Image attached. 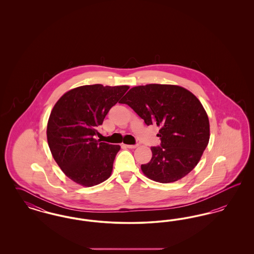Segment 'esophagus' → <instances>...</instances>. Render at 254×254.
Returning a JSON list of instances; mask_svg holds the SVG:
<instances>
[{
    "label": "esophagus",
    "instance_id": "esophagus-1",
    "mask_svg": "<svg viewBox=\"0 0 254 254\" xmlns=\"http://www.w3.org/2000/svg\"><path fill=\"white\" fill-rule=\"evenodd\" d=\"M138 145H139L138 144H136V145H124V146H126L127 148H136Z\"/></svg>",
    "mask_w": 254,
    "mask_h": 254
}]
</instances>
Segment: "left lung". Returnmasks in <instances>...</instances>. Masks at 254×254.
<instances>
[{"label":"left lung","instance_id":"obj_1","mask_svg":"<svg viewBox=\"0 0 254 254\" xmlns=\"http://www.w3.org/2000/svg\"><path fill=\"white\" fill-rule=\"evenodd\" d=\"M145 121L157 125L161 144L142 165L145 176L159 183L177 181L198 164L209 140V122L200 101L188 89L172 85H139L124 97Z\"/></svg>","mask_w":254,"mask_h":254}]
</instances>
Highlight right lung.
Wrapping results in <instances>:
<instances>
[{
	"instance_id": "add662e5",
	"label": "right lung",
	"mask_w": 254,
	"mask_h": 254,
	"mask_svg": "<svg viewBox=\"0 0 254 254\" xmlns=\"http://www.w3.org/2000/svg\"><path fill=\"white\" fill-rule=\"evenodd\" d=\"M127 85H83L64 93L49 116L47 136L52 156L72 181L93 187L106 181L120 145L94 139L110 109Z\"/></svg>"
}]
</instances>
